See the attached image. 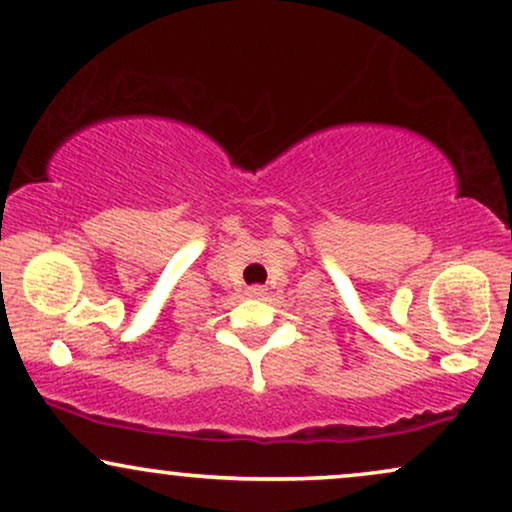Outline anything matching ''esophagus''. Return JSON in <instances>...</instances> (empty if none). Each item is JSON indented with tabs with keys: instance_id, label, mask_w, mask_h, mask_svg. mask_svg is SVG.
Segmentation results:
<instances>
[{
	"instance_id": "1",
	"label": "esophagus",
	"mask_w": 512,
	"mask_h": 512,
	"mask_svg": "<svg viewBox=\"0 0 512 512\" xmlns=\"http://www.w3.org/2000/svg\"><path fill=\"white\" fill-rule=\"evenodd\" d=\"M264 293H267V288H264V286H250L248 288L250 297H264Z\"/></svg>"
}]
</instances>
